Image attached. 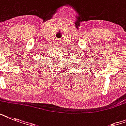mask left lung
<instances>
[{
  "mask_svg": "<svg viewBox=\"0 0 126 126\" xmlns=\"http://www.w3.org/2000/svg\"><path fill=\"white\" fill-rule=\"evenodd\" d=\"M74 68H75V67H74Z\"/></svg>",
  "mask_w": 126,
  "mask_h": 126,
  "instance_id": "1",
  "label": "left lung"
}]
</instances>
